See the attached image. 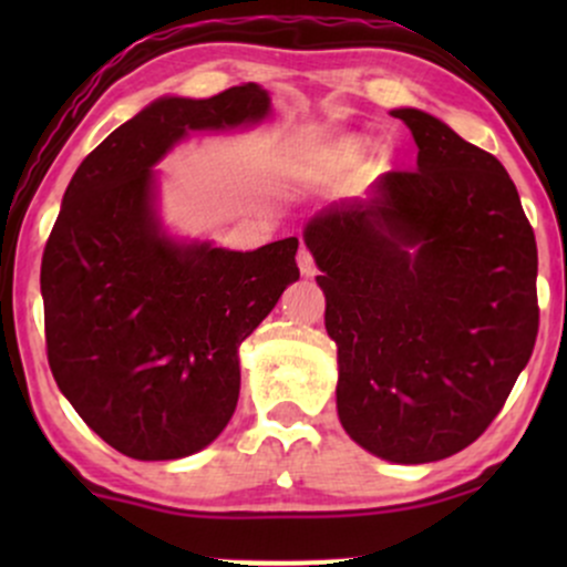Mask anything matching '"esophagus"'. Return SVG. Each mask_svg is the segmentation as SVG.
Wrapping results in <instances>:
<instances>
[{"mask_svg":"<svg viewBox=\"0 0 567 567\" xmlns=\"http://www.w3.org/2000/svg\"><path fill=\"white\" fill-rule=\"evenodd\" d=\"M298 269H301L303 277H315L317 275V266H315V258H311V252L301 247L298 250Z\"/></svg>","mask_w":567,"mask_h":567,"instance_id":"obj_1","label":"esophagus"}]
</instances>
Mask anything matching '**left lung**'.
Masks as SVG:
<instances>
[{"label":"left lung","instance_id":"8db88e82","mask_svg":"<svg viewBox=\"0 0 567 567\" xmlns=\"http://www.w3.org/2000/svg\"><path fill=\"white\" fill-rule=\"evenodd\" d=\"M419 146L365 199L306 224L338 347L336 405L360 447L429 464L504 408L538 333L536 237L504 165L437 116L394 109Z\"/></svg>","mask_w":567,"mask_h":567}]
</instances>
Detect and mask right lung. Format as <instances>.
I'll use <instances>...</instances> for the list:
<instances>
[{
	"label": "right lung",
	"mask_w": 567,
	"mask_h": 567,
	"mask_svg": "<svg viewBox=\"0 0 567 567\" xmlns=\"http://www.w3.org/2000/svg\"><path fill=\"white\" fill-rule=\"evenodd\" d=\"M247 82L165 95L90 152L42 256L48 360L58 389L114 451L184 458L210 445L239 396V343L298 279V239L239 252L181 239L159 218L154 167L194 130L261 125Z\"/></svg>",
	"instance_id": "add662e5"
}]
</instances>
